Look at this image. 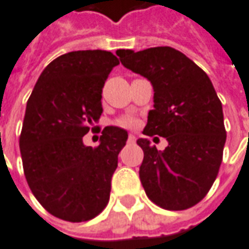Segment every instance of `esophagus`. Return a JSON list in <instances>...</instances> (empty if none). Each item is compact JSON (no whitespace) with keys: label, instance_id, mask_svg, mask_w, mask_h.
I'll use <instances>...</instances> for the list:
<instances>
[{"label":"esophagus","instance_id":"esophagus-1","mask_svg":"<svg viewBox=\"0 0 249 249\" xmlns=\"http://www.w3.org/2000/svg\"><path fill=\"white\" fill-rule=\"evenodd\" d=\"M127 142H130V144H133V142H136V136H133V134H128V137H127Z\"/></svg>","mask_w":249,"mask_h":249}]
</instances>
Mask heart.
Here are the masks:
<instances>
[{
	"label": "heart",
	"instance_id": "b5f03b06",
	"mask_svg": "<svg viewBox=\"0 0 249 249\" xmlns=\"http://www.w3.org/2000/svg\"><path fill=\"white\" fill-rule=\"evenodd\" d=\"M116 124L119 126V127H123V128H134L138 126V121H137V118L134 116H123L121 119H118L116 121Z\"/></svg>",
	"mask_w": 249,
	"mask_h": 249
}]
</instances>
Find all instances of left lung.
I'll list each match as a JSON object with an SVG mask.
<instances>
[{
  "mask_svg": "<svg viewBox=\"0 0 249 249\" xmlns=\"http://www.w3.org/2000/svg\"><path fill=\"white\" fill-rule=\"evenodd\" d=\"M116 54L153 86V109L142 133L168 141L161 152L145 138L137 141L144 151L140 179L146 196L170 211L196 206L218 175L226 141L222 103L213 83L197 64L170 46L119 49Z\"/></svg>",
  "mask_w": 249,
  "mask_h": 249,
  "instance_id": "8db88e82",
  "label": "left lung"
}]
</instances>
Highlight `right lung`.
<instances>
[{
  "label": "right lung",
  "instance_id": "obj_1",
  "mask_svg": "<svg viewBox=\"0 0 249 249\" xmlns=\"http://www.w3.org/2000/svg\"><path fill=\"white\" fill-rule=\"evenodd\" d=\"M118 64L107 51L61 54L28 98L19 138L24 175L41 206L63 221H89L108 204L127 131L107 126L96 148L85 146L83 136L96 128L104 83Z\"/></svg>",
  "mask_w": 249,
  "mask_h": 249
}]
</instances>
